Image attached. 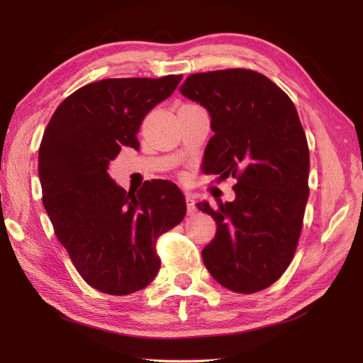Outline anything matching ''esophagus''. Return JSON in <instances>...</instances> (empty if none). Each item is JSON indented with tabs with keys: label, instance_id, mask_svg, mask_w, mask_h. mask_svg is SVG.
I'll use <instances>...</instances> for the list:
<instances>
[{
	"label": "esophagus",
	"instance_id": "1",
	"mask_svg": "<svg viewBox=\"0 0 363 363\" xmlns=\"http://www.w3.org/2000/svg\"><path fill=\"white\" fill-rule=\"evenodd\" d=\"M186 204H188V213L194 215L196 212V207H195V200L191 194H186Z\"/></svg>",
	"mask_w": 363,
	"mask_h": 363
}]
</instances>
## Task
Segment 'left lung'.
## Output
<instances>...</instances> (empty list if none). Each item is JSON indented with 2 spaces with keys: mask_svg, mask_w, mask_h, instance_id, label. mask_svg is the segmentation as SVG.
Here are the masks:
<instances>
[{
  "mask_svg": "<svg viewBox=\"0 0 363 363\" xmlns=\"http://www.w3.org/2000/svg\"><path fill=\"white\" fill-rule=\"evenodd\" d=\"M180 94L211 116L204 169L238 180L233 201L196 204L218 225L201 251L204 265L233 292L265 289L289 267L309 196V147L296 108L251 69L192 74Z\"/></svg>",
  "mask_w": 363,
  "mask_h": 363,
  "instance_id": "1",
  "label": "left lung"
}]
</instances>
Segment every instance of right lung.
Instances as JSON below:
<instances>
[{
    "label": "right lung",
    "mask_w": 363,
    "mask_h": 363,
    "mask_svg": "<svg viewBox=\"0 0 363 363\" xmlns=\"http://www.w3.org/2000/svg\"><path fill=\"white\" fill-rule=\"evenodd\" d=\"M182 75L106 79L71 94L39 147L43 207L59 242L89 286L111 295L147 288L160 268L156 240L182 223L186 201L167 180L125 191L108 175L121 148L139 150L142 121Z\"/></svg>",
    "instance_id": "right-lung-1"
}]
</instances>
